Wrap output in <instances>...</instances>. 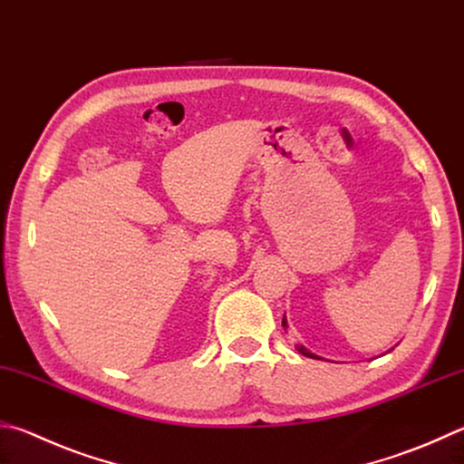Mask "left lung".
Listing matches in <instances>:
<instances>
[{"label":"left lung","mask_w":464,"mask_h":464,"mask_svg":"<svg viewBox=\"0 0 464 464\" xmlns=\"http://www.w3.org/2000/svg\"><path fill=\"white\" fill-rule=\"evenodd\" d=\"M282 326H288V323H285V316L282 318ZM300 353H302V355H304V357H310V359H320L318 355H314V353H310L308 349H304V347H302V344H298V347H296Z\"/></svg>","instance_id":"obj_1"}]
</instances>
